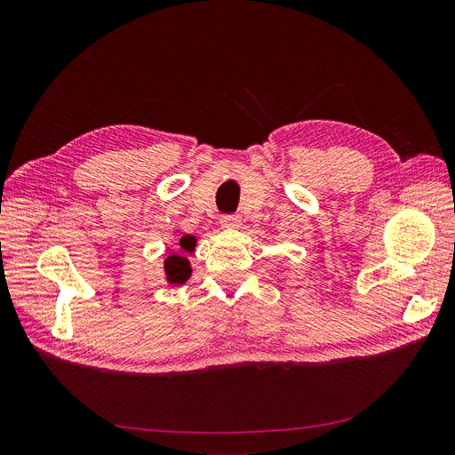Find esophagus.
Segmentation results:
<instances>
[{
    "label": "esophagus",
    "instance_id": "esophagus-1",
    "mask_svg": "<svg viewBox=\"0 0 455 455\" xmlns=\"http://www.w3.org/2000/svg\"><path fill=\"white\" fill-rule=\"evenodd\" d=\"M220 226H222V229H239L241 228V218L235 216V214L222 216V220H220Z\"/></svg>",
    "mask_w": 455,
    "mask_h": 455
}]
</instances>
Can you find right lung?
<instances>
[{
  "mask_svg": "<svg viewBox=\"0 0 455 455\" xmlns=\"http://www.w3.org/2000/svg\"><path fill=\"white\" fill-rule=\"evenodd\" d=\"M197 237L184 235L176 243V249L169 246V256L164 259V279L169 284H184L191 277V264L186 254L194 252Z\"/></svg>",
  "mask_w": 455,
  "mask_h": 455,
  "instance_id": "add662e5",
  "label": "right lung"
}]
</instances>
